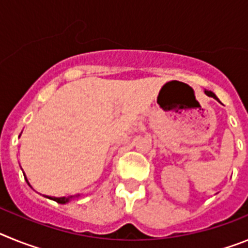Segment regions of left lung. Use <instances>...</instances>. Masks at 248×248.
<instances>
[{"label":"left lung","instance_id":"8db88e82","mask_svg":"<svg viewBox=\"0 0 248 248\" xmlns=\"http://www.w3.org/2000/svg\"><path fill=\"white\" fill-rule=\"evenodd\" d=\"M205 93L207 94V95H209V97H212V98H215V99H217V98H216V95H215V94L212 93V92H210V91H205Z\"/></svg>","mask_w":248,"mask_h":248}]
</instances>
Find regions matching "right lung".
Here are the masks:
<instances>
[{"instance_id": "add662e5", "label": "right lung", "mask_w": 248, "mask_h": 248, "mask_svg": "<svg viewBox=\"0 0 248 248\" xmlns=\"http://www.w3.org/2000/svg\"><path fill=\"white\" fill-rule=\"evenodd\" d=\"M28 183V181H27ZM52 199V200H54L56 201V202H58V203H65V202H68V201H69V199H72V196H68V198H50Z\"/></svg>"}]
</instances>
